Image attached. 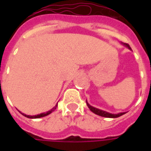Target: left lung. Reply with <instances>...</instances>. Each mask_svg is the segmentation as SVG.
Listing matches in <instances>:
<instances>
[{
  "mask_svg": "<svg viewBox=\"0 0 151 151\" xmlns=\"http://www.w3.org/2000/svg\"><path fill=\"white\" fill-rule=\"evenodd\" d=\"M123 45L128 47L129 49L131 50V47H129V44H127V43H123ZM86 105L88 106V108H90V110L92 111V112H94L96 115H98V116H100L103 117H107V118H116V117H119L120 116H122L124 114H125L126 112H120V113H117V114H112L110 113V112H108V111H104V110H101V109H99V108H96L95 107H93L91 105H90L88 104V102L86 101Z\"/></svg>",
  "mask_w": 151,
  "mask_h": 151,
  "instance_id": "8db88e82",
  "label": "left lung"
}]
</instances>
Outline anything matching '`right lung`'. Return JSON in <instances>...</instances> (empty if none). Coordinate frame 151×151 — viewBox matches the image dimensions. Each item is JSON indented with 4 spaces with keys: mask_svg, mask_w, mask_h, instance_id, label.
Returning <instances> with one entry per match:
<instances>
[{
    "mask_svg": "<svg viewBox=\"0 0 151 151\" xmlns=\"http://www.w3.org/2000/svg\"><path fill=\"white\" fill-rule=\"evenodd\" d=\"M57 108V104H56V106L54 107V108H52L51 110H49V111H47V112H43V113H40L39 114V115H35V116H29V115H26V114L24 113H22L24 116L27 117V118H31V119H36V118H41V117H43V116H47V115H49V114H51L52 111H54L55 110H56V108Z\"/></svg>",
    "mask_w": 151,
    "mask_h": 151,
    "instance_id": "right-lung-1",
    "label": "right lung"
}]
</instances>
